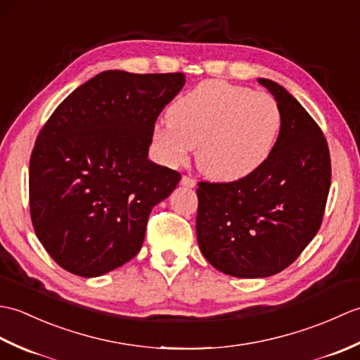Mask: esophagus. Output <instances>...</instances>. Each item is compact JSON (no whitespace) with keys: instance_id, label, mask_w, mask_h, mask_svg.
Masks as SVG:
<instances>
[{"instance_id":"obj_1","label":"esophagus","mask_w":360,"mask_h":360,"mask_svg":"<svg viewBox=\"0 0 360 360\" xmlns=\"http://www.w3.org/2000/svg\"><path fill=\"white\" fill-rule=\"evenodd\" d=\"M181 186H184V187H187V188H193V187L196 186V182H195V179L190 178V176H182Z\"/></svg>"}]
</instances>
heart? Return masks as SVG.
<instances>
[{
  "instance_id": "b5f03b06",
  "label": "heart",
  "mask_w": 360,
  "mask_h": 360,
  "mask_svg": "<svg viewBox=\"0 0 360 360\" xmlns=\"http://www.w3.org/2000/svg\"><path fill=\"white\" fill-rule=\"evenodd\" d=\"M281 129V110L266 93L221 80L202 82L172 103L153 143L167 165L186 162L196 148V165L212 181L235 182L271 158Z\"/></svg>"
}]
</instances>
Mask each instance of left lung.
<instances>
[{"mask_svg": "<svg viewBox=\"0 0 360 360\" xmlns=\"http://www.w3.org/2000/svg\"><path fill=\"white\" fill-rule=\"evenodd\" d=\"M281 110L271 158L235 182H200L196 236L215 269L264 278L286 269L319 232L331 186L322 129L278 83L258 79Z\"/></svg>", "mask_w": 360, "mask_h": 360, "instance_id": "8db88e82", "label": "left lung"}]
</instances>
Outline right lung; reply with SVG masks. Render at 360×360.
<instances>
[{
	"label": "right lung",
	"instance_id": "right-lung-1",
	"mask_svg": "<svg viewBox=\"0 0 360 360\" xmlns=\"http://www.w3.org/2000/svg\"><path fill=\"white\" fill-rule=\"evenodd\" d=\"M182 72L105 71L57 106L29 164L30 218L53 262L98 277L137 255L156 204L181 174L148 159L156 119Z\"/></svg>",
	"mask_w": 360,
	"mask_h": 360
}]
</instances>
